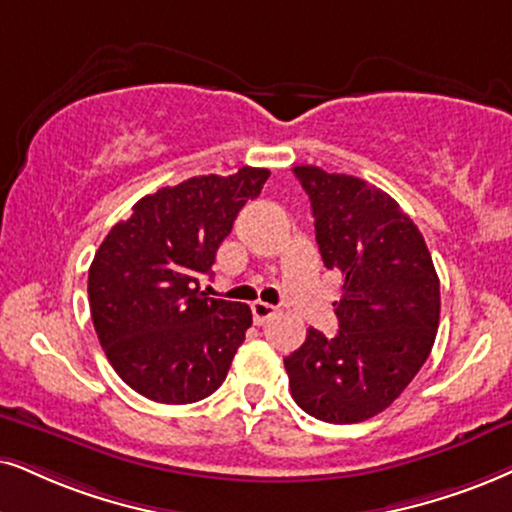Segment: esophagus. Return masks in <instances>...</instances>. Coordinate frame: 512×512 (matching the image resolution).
Returning a JSON list of instances; mask_svg holds the SVG:
<instances>
[{
	"instance_id": "esophagus-1",
	"label": "esophagus",
	"mask_w": 512,
	"mask_h": 512,
	"mask_svg": "<svg viewBox=\"0 0 512 512\" xmlns=\"http://www.w3.org/2000/svg\"><path fill=\"white\" fill-rule=\"evenodd\" d=\"M250 309H252V319H255V323H264V321L269 319V316H274V314H276V307H274V304L262 302V300L252 302V304H250Z\"/></svg>"
}]
</instances>
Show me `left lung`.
Masks as SVG:
<instances>
[{
    "instance_id": "8db88e82",
    "label": "left lung",
    "mask_w": 512,
    "mask_h": 512,
    "mask_svg": "<svg viewBox=\"0 0 512 512\" xmlns=\"http://www.w3.org/2000/svg\"><path fill=\"white\" fill-rule=\"evenodd\" d=\"M312 203L316 243L342 274L340 331L283 359L290 392L323 423H361L385 411L430 357L439 326V278L413 219L385 191L349 174L293 167Z\"/></svg>"
}]
</instances>
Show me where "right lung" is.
<instances>
[{
    "instance_id": "add662e5",
    "label": "right lung",
    "mask_w": 512,
    "mask_h": 512,
    "mask_svg": "<svg viewBox=\"0 0 512 512\" xmlns=\"http://www.w3.org/2000/svg\"><path fill=\"white\" fill-rule=\"evenodd\" d=\"M267 179L269 170L241 167L165 186L103 238L89 267V309L103 352L134 392L193 404L224 383L252 312L198 283Z\"/></svg>"
}]
</instances>
